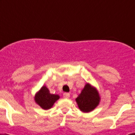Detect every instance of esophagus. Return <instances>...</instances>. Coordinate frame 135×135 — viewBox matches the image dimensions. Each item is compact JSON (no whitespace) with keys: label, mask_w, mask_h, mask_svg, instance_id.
Here are the masks:
<instances>
[{"label":"esophagus","mask_w":135,"mask_h":135,"mask_svg":"<svg viewBox=\"0 0 135 135\" xmlns=\"http://www.w3.org/2000/svg\"><path fill=\"white\" fill-rule=\"evenodd\" d=\"M63 97L66 98V99H68V98L70 97V94L69 93H63Z\"/></svg>","instance_id":"34e87169"}]
</instances>
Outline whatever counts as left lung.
I'll use <instances>...</instances> for the list:
<instances>
[{
  "label": "left lung",
  "mask_w": 135,
  "mask_h": 135,
  "mask_svg": "<svg viewBox=\"0 0 135 135\" xmlns=\"http://www.w3.org/2000/svg\"><path fill=\"white\" fill-rule=\"evenodd\" d=\"M76 100L81 111L89 112L97 107L100 101V97L96 89L87 84Z\"/></svg>",
  "instance_id": "left-lung-1"
}]
</instances>
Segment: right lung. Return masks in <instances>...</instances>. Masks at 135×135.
<instances>
[{
  "label": "right lung",
  "instance_id": "1",
  "mask_svg": "<svg viewBox=\"0 0 135 135\" xmlns=\"http://www.w3.org/2000/svg\"><path fill=\"white\" fill-rule=\"evenodd\" d=\"M59 99V95L50 93L46 86L42 87L35 97L36 103L44 110L51 108L54 103Z\"/></svg>",
  "mask_w": 135,
  "mask_h": 135
}]
</instances>
